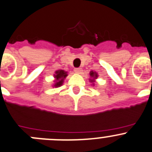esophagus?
<instances>
[{"instance_id": "obj_1", "label": "esophagus", "mask_w": 152, "mask_h": 152, "mask_svg": "<svg viewBox=\"0 0 152 152\" xmlns=\"http://www.w3.org/2000/svg\"><path fill=\"white\" fill-rule=\"evenodd\" d=\"M74 71H75V73H80L81 72V69L80 68H75L74 69Z\"/></svg>"}]
</instances>
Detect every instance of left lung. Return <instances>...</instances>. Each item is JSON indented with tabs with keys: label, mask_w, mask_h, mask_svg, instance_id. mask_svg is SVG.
<instances>
[{
	"label": "left lung",
	"mask_w": 152,
	"mask_h": 152,
	"mask_svg": "<svg viewBox=\"0 0 152 152\" xmlns=\"http://www.w3.org/2000/svg\"><path fill=\"white\" fill-rule=\"evenodd\" d=\"M90 76L91 77H93V78H96L97 77H98V75H97V73L96 72H90ZM91 82H94V79L93 80H90Z\"/></svg>",
	"instance_id": "left-lung-1"
}]
</instances>
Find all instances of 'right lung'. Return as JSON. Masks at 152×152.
I'll use <instances>...</instances> for the list:
<instances>
[{
    "label": "right lung",
    "mask_w": 152,
    "mask_h": 152,
    "mask_svg": "<svg viewBox=\"0 0 152 152\" xmlns=\"http://www.w3.org/2000/svg\"><path fill=\"white\" fill-rule=\"evenodd\" d=\"M66 73H67V72H64L63 70H59L56 72V75H54V77H55L57 81H56V83L54 84V86L58 87V86H60L63 84V80H64L65 77L68 75Z\"/></svg>",
    "instance_id": "obj_1"
}]
</instances>
